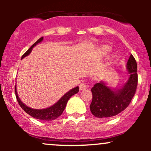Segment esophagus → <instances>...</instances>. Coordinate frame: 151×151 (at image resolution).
<instances>
[{
  "label": "esophagus",
  "mask_w": 151,
  "mask_h": 151,
  "mask_svg": "<svg viewBox=\"0 0 151 151\" xmlns=\"http://www.w3.org/2000/svg\"><path fill=\"white\" fill-rule=\"evenodd\" d=\"M88 87H89V85H87L86 83L81 82V83H80V84H79V89L80 90L86 89Z\"/></svg>",
  "instance_id": "1"
}]
</instances>
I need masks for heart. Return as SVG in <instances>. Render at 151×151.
Instances as JSON below:
<instances>
[{
	"label": "heart",
	"instance_id": "heart-1",
	"mask_svg": "<svg viewBox=\"0 0 151 151\" xmlns=\"http://www.w3.org/2000/svg\"><path fill=\"white\" fill-rule=\"evenodd\" d=\"M111 48L107 45H102L99 48V54L101 56H104V55L108 54L110 52Z\"/></svg>",
	"mask_w": 151,
	"mask_h": 151
}]
</instances>
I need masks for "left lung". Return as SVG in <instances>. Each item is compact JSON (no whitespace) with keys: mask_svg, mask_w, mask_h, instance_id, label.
I'll use <instances>...</instances> for the list:
<instances>
[{"mask_svg":"<svg viewBox=\"0 0 151 151\" xmlns=\"http://www.w3.org/2000/svg\"><path fill=\"white\" fill-rule=\"evenodd\" d=\"M126 67L129 78L119 89H111L104 81L96 83L91 88L92 101L90 104V110L94 116H114L125 110L131 103L138 84L137 63L132 55L128 60Z\"/></svg>","mask_w":151,"mask_h":151,"instance_id":"1","label":"left lung"}]
</instances>
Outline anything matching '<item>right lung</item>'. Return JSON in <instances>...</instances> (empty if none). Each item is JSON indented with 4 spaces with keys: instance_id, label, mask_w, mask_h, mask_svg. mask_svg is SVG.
Segmentation results:
<instances>
[{
    "instance_id": "obj_1",
    "label": "right lung",
    "mask_w": 151,
    "mask_h": 151,
    "mask_svg": "<svg viewBox=\"0 0 151 151\" xmlns=\"http://www.w3.org/2000/svg\"><path fill=\"white\" fill-rule=\"evenodd\" d=\"M43 40V37H40L39 40L34 43L32 46L27 50V51L22 56V58H24L25 57L27 56L32 51V48L34 47L36 45L40 43V42H42ZM78 91H79V86H77V87L73 88L69 91L68 92H67L60 99L59 101L57 102L56 104H55L53 106H52L48 107L47 109H34L32 108H30L27 106H26L21 101V100L19 99V96H18V93H17V90H16V85H15V96H16L17 100H18V102L20 105V106L23 109L24 111L26 112L27 114H28L29 115L31 116L32 117L35 118V119H40V120L42 121H52L56 119L57 118H58L59 116L62 115V112L63 111L65 110L66 105H67V101L68 100L70 99V97L72 96H73L74 94L77 93Z\"/></svg>"
}]
</instances>
